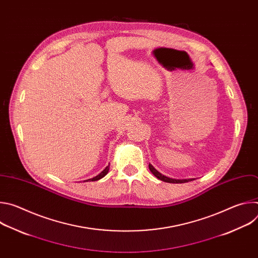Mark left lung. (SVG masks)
<instances>
[{
    "label": "left lung",
    "mask_w": 258,
    "mask_h": 258,
    "mask_svg": "<svg viewBox=\"0 0 258 258\" xmlns=\"http://www.w3.org/2000/svg\"><path fill=\"white\" fill-rule=\"evenodd\" d=\"M149 169L150 171L157 177L159 178L160 180H163V181H166V182H171V183H181V182H187V181H190L192 180L193 178H189V179H174V178H170V177H167L163 174H161L158 170H156L152 164L149 163Z\"/></svg>",
    "instance_id": "left-lung-1"
}]
</instances>
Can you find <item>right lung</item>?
<instances>
[{
  "label": "right lung",
  "instance_id": "right-lung-1",
  "mask_svg": "<svg viewBox=\"0 0 258 258\" xmlns=\"http://www.w3.org/2000/svg\"><path fill=\"white\" fill-rule=\"evenodd\" d=\"M108 171H109V165L108 166H106L105 167V169L103 170V171H101L98 175H96L95 177H93V178H89V179H87V181H95V180H98V179H100V178H102V177H104L107 173H108ZM86 181V180H85Z\"/></svg>",
  "mask_w": 258,
  "mask_h": 258
}]
</instances>
